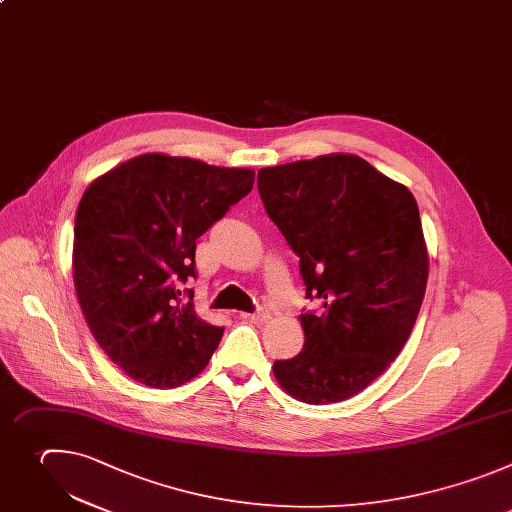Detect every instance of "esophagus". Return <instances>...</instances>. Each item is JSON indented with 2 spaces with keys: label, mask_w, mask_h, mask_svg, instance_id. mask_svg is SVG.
Masks as SVG:
<instances>
[{
  "label": "esophagus",
  "mask_w": 512,
  "mask_h": 512,
  "mask_svg": "<svg viewBox=\"0 0 512 512\" xmlns=\"http://www.w3.org/2000/svg\"><path fill=\"white\" fill-rule=\"evenodd\" d=\"M242 319H248L254 323H266L270 319V311L264 309V306H260V309L254 313H242Z\"/></svg>",
  "instance_id": "1"
}]
</instances>
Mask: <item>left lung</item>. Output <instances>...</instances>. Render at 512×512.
I'll return each mask as SVG.
<instances>
[{
	"instance_id": "left-lung-1",
	"label": "left lung",
	"mask_w": 512,
	"mask_h": 512,
	"mask_svg": "<svg viewBox=\"0 0 512 512\" xmlns=\"http://www.w3.org/2000/svg\"><path fill=\"white\" fill-rule=\"evenodd\" d=\"M268 218L300 258L302 351L274 363L292 397L323 405L365 389L399 355L418 319L428 252L414 195L357 155L258 171Z\"/></svg>"
}]
</instances>
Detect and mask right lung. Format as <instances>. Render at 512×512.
<instances>
[{"label": "right lung", "mask_w": 512, "mask_h": 512, "mask_svg": "<svg viewBox=\"0 0 512 512\" xmlns=\"http://www.w3.org/2000/svg\"><path fill=\"white\" fill-rule=\"evenodd\" d=\"M254 171L139 155L84 191L72 272L88 329L135 381L165 389L208 365L224 327L193 311L195 240L252 191Z\"/></svg>", "instance_id": "obj_1"}]
</instances>
